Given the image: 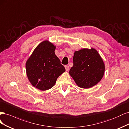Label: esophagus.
<instances>
[{
    "mask_svg": "<svg viewBox=\"0 0 129 129\" xmlns=\"http://www.w3.org/2000/svg\"><path fill=\"white\" fill-rule=\"evenodd\" d=\"M65 68L66 71H69V66L68 65H65Z\"/></svg>",
    "mask_w": 129,
    "mask_h": 129,
    "instance_id": "1",
    "label": "esophagus"
}]
</instances>
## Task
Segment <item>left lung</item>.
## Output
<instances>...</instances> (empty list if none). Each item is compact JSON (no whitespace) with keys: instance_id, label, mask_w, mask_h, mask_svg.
Segmentation results:
<instances>
[{"instance_id":"1","label":"left lung","mask_w":129,"mask_h":129,"mask_svg":"<svg viewBox=\"0 0 129 129\" xmlns=\"http://www.w3.org/2000/svg\"><path fill=\"white\" fill-rule=\"evenodd\" d=\"M73 60V66L69 73L79 87L90 88L101 80L105 64L96 50L83 49L76 51Z\"/></svg>"}]
</instances>
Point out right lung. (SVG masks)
<instances>
[{
  "label": "right lung",
  "mask_w": 129,
  "mask_h": 129,
  "mask_svg": "<svg viewBox=\"0 0 129 129\" xmlns=\"http://www.w3.org/2000/svg\"><path fill=\"white\" fill-rule=\"evenodd\" d=\"M56 47L45 41L33 51L26 64V72L33 86L42 90L55 85L57 79L65 71L64 66L55 55Z\"/></svg>",
  "instance_id": "obj_1"
}]
</instances>
